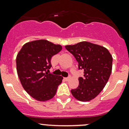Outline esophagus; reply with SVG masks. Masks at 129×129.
<instances>
[{
    "label": "esophagus",
    "mask_w": 129,
    "mask_h": 129,
    "mask_svg": "<svg viewBox=\"0 0 129 129\" xmlns=\"http://www.w3.org/2000/svg\"><path fill=\"white\" fill-rule=\"evenodd\" d=\"M70 78V77H68V78H63V79H64L66 81H68Z\"/></svg>",
    "instance_id": "esophagus-1"
}]
</instances>
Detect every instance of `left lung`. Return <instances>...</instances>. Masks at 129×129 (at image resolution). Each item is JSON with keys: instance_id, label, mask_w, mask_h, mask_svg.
I'll return each instance as SVG.
<instances>
[{"instance_id": "left-lung-1", "label": "left lung", "mask_w": 129, "mask_h": 129, "mask_svg": "<svg viewBox=\"0 0 129 129\" xmlns=\"http://www.w3.org/2000/svg\"><path fill=\"white\" fill-rule=\"evenodd\" d=\"M65 47L75 57L78 69L84 70V77L78 78L79 85L72 89V94L78 101H91L100 94L109 80L112 55L106 47L87 41Z\"/></svg>"}]
</instances>
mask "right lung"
Here are the masks:
<instances>
[{"instance_id":"right-lung-1","label":"right lung","mask_w":129,"mask_h":129,"mask_svg":"<svg viewBox=\"0 0 129 129\" xmlns=\"http://www.w3.org/2000/svg\"><path fill=\"white\" fill-rule=\"evenodd\" d=\"M46 40L28 42L17 55V71L23 88L33 98L46 101L55 96L63 77L49 74L51 57L62 50Z\"/></svg>"}]
</instances>
